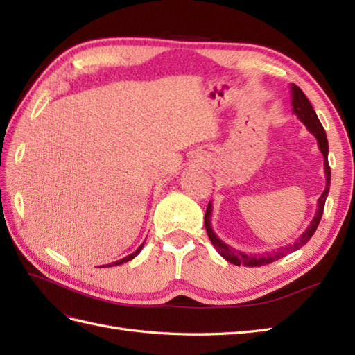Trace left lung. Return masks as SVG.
<instances>
[{
    "instance_id": "obj_1",
    "label": "left lung",
    "mask_w": 355,
    "mask_h": 355,
    "mask_svg": "<svg viewBox=\"0 0 355 355\" xmlns=\"http://www.w3.org/2000/svg\"><path fill=\"white\" fill-rule=\"evenodd\" d=\"M290 92H291V107H293V112L297 116V119L302 122L306 130L310 131L315 140H318V145L320 153L323 155V169H325V177H327V186H325V191L322 192V195L318 200V210H315V215L311 220L310 225H308L306 230L300 235L296 241H294L293 244H288L285 247L277 248L275 252H266V253H259V254H250V253H244V252H239L235 250V248L227 245L221 241L220 238L216 236V233L212 229V224H210V216H212V201H209V206L206 210V216H205V225H206V230H207V235L209 239L212 241L214 247L216 248V252L220 253L225 261H229L230 263H235V266H245V267H261V266H267V263L275 262L277 259L284 258L285 254L293 253L299 250L300 247L305 245L308 241L311 239V236L314 235L315 229H318V225L322 220V214H323V207H325V201L328 197V192H329V184H331V169H329V164H328V139H327V132L323 130V126L320 123V120L315 114V111L313 108V105L310 103V101L306 99V96L304 94L302 89H300L297 85L291 84L290 87Z\"/></svg>"
}]
</instances>
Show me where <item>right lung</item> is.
<instances>
[{"label":"right lung","mask_w":355,"mask_h":355,"mask_svg":"<svg viewBox=\"0 0 355 355\" xmlns=\"http://www.w3.org/2000/svg\"><path fill=\"white\" fill-rule=\"evenodd\" d=\"M145 244V243H143ZM143 244L137 248V250H135L134 253H131V254H128L126 258H123V259H119V261H116V262H111V263H108V266H103V267H114V266H122V263H125V262H128V261H131V259H134L135 256H137L140 252H141V248H143Z\"/></svg>","instance_id":"1"}]
</instances>
